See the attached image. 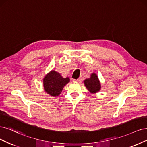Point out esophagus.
I'll return each instance as SVG.
<instances>
[{
	"label": "esophagus",
	"instance_id": "34e87169",
	"mask_svg": "<svg viewBox=\"0 0 147 147\" xmlns=\"http://www.w3.org/2000/svg\"><path fill=\"white\" fill-rule=\"evenodd\" d=\"M81 80H82V79H81V78H79V79H74L73 81L77 82H81Z\"/></svg>",
	"mask_w": 147,
	"mask_h": 147
}]
</instances>
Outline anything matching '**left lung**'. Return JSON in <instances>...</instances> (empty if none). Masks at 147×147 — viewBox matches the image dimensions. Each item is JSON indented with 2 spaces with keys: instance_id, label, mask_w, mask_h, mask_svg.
<instances>
[{
  "instance_id": "left-lung-1",
  "label": "left lung",
  "mask_w": 147,
  "mask_h": 147,
  "mask_svg": "<svg viewBox=\"0 0 147 147\" xmlns=\"http://www.w3.org/2000/svg\"><path fill=\"white\" fill-rule=\"evenodd\" d=\"M84 84L88 90L92 93H96L101 89V85L98 76L94 73L91 74L90 78L85 80Z\"/></svg>"
}]
</instances>
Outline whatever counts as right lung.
<instances>
[{
  "label": "right lung",
  "mask_w": 147,
  "mask_h": 147,
  "mask_svg": "<svg viewBox=\"0 0 147 147\" xmlns=\"http://www.w3.org/2000/svg\"><path fill=\"white\" fill-rule=\"evenodd\" d=\"M69 81L68 78H63L57 72L52 71L44 78V89L47 93L51 96H59L62 91L63 87Z\"/></svg>",
  "instance_id": "obj_1"
}]
</instances>
